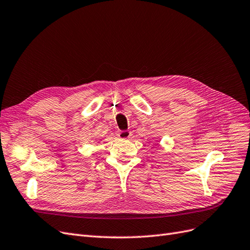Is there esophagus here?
Wrapping results in <instances>:
<instances>
[{
	"instance_id": "1",
	"label": "esophagus",
	"mask_w": 250,
	"mask_h": 250,
	"mask_svg": "<svg viewBox=\"0 0 250 250\" xmlns=\"http://www.w3.org/2000/svg\"><path fill=\"white\" fill-rule=\"evenodd\" d=\"M117 136H118V138H119V139L125 140V139H128V138H130V137L132 136V133H131L130 131H120V132H118Z\"/></svg>"
}]
</instances>
